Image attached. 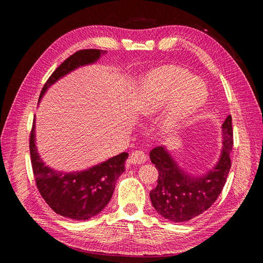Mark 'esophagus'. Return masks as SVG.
Returning a JSON list of instances; mask_svg holds the SVG:
<instances>
[{
    "mask_svg": "<svg viewBox=\"0 0 263 263\" xmlns=\"http://www.w3.org/2000/svg\"><path fill=\"white\" fill-rule=\"evenodd\" d=\"M129 158H130V162L133 164H142L147 161V155L141 150L133 151Z\"/></svg>",
    "mask_w": 263,
    "mask_h": 263,
    "instance_id": "34e87169",
    "label": "esophagus"
}]
</instances>
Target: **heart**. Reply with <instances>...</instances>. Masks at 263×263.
<instances>
[{
  "label": "heart",
  "instance_id": "heart-1",
  "mask_svg": "<svg viewBox=\"0 0 263 263\" xmlns=\"http://www.w3.org/2000/svg\"><path fill=\"white\" fill-rule=\"evenodd\" d=\"M208 98V87L187 71L174 66H161L139 80L136 107L140 115L150 116L169 102L162 126L170 132L203 107Z\"/></svg>",
  "mask_w": 263,
  "mask_h": 263
}]
</instances>
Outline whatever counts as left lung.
Wrapping results in <instances>:
<instances>
[{
    "label": "left lung",
    "instance_id": "left-lung-1",
    "mask_svg": "<svg viewBox=\"0 0 263 263\" xmlns=\"http://www.w3.org/2000/svg\"><path fill=\"white\" fill-rule=\"evenodd\" d=\"M222 149L218 162L201 177L191 176L173 160L165 147L150 151V160L158 169L157 186L150 192L155 210L165 219L186 221L208 211L224 187L230 170L234 146L232 116L221 125Z\"/></svg>",
    "mask_w": 263,
    "mask_h": 263
}]
</instances>
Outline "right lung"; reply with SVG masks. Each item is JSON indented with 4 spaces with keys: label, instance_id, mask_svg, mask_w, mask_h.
<instances>
[{
    "label": "right lung",
    "instance_id": "right-lung-1",
    "mask_svg": "<svg viewBox=\"0 0 263 263\" xmlns=\"http://www.w3.org/2000/svg\"><path fill=\"white\" fill-rule=\"evenodd\" d=\"M105 51L83 49L71 54L55 69L45 83L39 101L48 90L74 69L91 65ZM30 161L37 189L49 208L58 215L73 220H86L98 215L112 198L116 181L125 171L128 154L122 153L92 168L79 172H60L45 165L35 145V119L29 136Z\"/></svg>",
    "mask_w": 263,
    "mask_h": 263
}]
</instances>
